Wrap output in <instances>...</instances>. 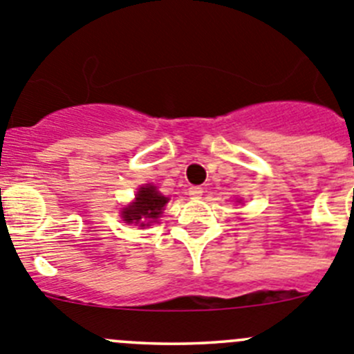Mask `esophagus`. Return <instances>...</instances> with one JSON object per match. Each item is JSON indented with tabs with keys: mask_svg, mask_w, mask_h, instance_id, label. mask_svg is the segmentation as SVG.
<instances>
[{
	"mask_svg": "<svg viewBox=\"0 0 354 354\" xmlns=\"http://www.w3.org/2000/svg\"><path fill=\"white\" fill-rule=\"evenodd\" d=\"M187 193H189L191 200H200L201 194H203V189H201V187H189Z\"/></svg>",
	"mask_w": 354,
	"mask_h": 354,
	"instance_id": "34e87169",
	"label": "esophagus"
}]
</instances>
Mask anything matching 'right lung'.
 <instances>
[{
  "instance_id": "add662e5",
  "label": "right lung",
  "mask_w": 354,
  "mask_h": 354,
  "mask_svg": "<svg viewBox=\"0 0 354 354\" xmlns=\"http://www.w3.org/2000/svg\"><path fill=\"white\" fill-rule=\"evenodd\" d=\"M167 201L168 198L161 196L156 191V187L144 186L140 187L139 193H137L136 203H132L129 208H124L123 210V218L127 222L140 224V227H144L146 224L149 225L151 221L160 217L161 210H163Z\"/></svg>"
}]
</instances>
